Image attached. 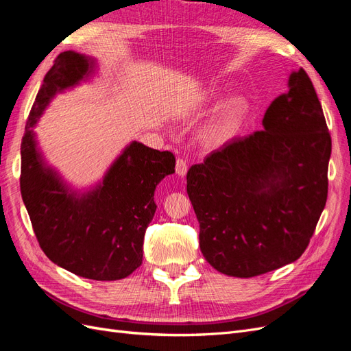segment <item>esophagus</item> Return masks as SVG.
Returning <instances> with one entry per match:
<instances>
[{
    "instance_id": "34e87169",
    "label": "esophagus",
    "mask_w": 351,
    "mask_h": 351,
    "mask_svg": "<svg viewBox=\"0 0 351 351\" xmlns=\"http://www.w3.org/2000/svg\"><path fill=\"white\" fill-rule=\"evenodd\" d=\"M176 173H177L178 177H184V176H186V173H187V164H186L184 159H182V158L177 159V162H176Z\"/></svg>"
}]
</instances>
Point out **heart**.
I'll return each instance as SVG.
<instances>
[{"instance_id": "obj_1", "label": "heart", "mask_w": 351, "mask_h": 351, "mask_svg": "<svg viewBox=\"0 0 351 351\" xmlns=\"http://www.w3.org/2000/svg\"><path fill=\"white\" fill-rule=\"evenodd\" d=\"M249 112V101L234 95L221 105L200 133V139L208 146H221L231 141L239 132L243 120Z\"/></svg>"}]
</instances>
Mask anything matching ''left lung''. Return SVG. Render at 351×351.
Instances as JSON below:
<instances>
[{
	"instance_id": "left-lung-1",
	"label": "left lung",
	"mask_w": 351,
	"mask_h": 351,
	"mask_svg": "<svg viewBox=\"0 0 351 351\" xmlns=\"http://www.w3.org/2000/svg\"><path fill=\"white\" fill-rule=\"evenodd\" d=\"M262 125L187 173L200 250L230 277L299 259L326 204L331 136L303 69L290 73L289 90L272 101Z\"/></svg>"
}]
</instances>
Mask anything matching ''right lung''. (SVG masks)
I'll list each match as a JSON object with an SVG mask.
<instances>
[{
	"instance_id": "add662e5",
	"label": "right lung",
	"mask_w": 351,
	"mask_h": 351,
	"mask_svg": "<svg viewBox=\"0 0 351 351\" xmlns=\"http://www.w3.org/2000/svg\"><path fill=\"white\" fill-rule=\"evenodd\" d=\"M97 71V58L66 51L47 73L22 141L20 190L39 246L52 262L83 278L115 281L142 265L155 189L174 173L176 158L133 141L99 182L84 189L48 164L35 132L38 121L58 93L90 82Z\"/></svg>"
}]
</instances>
